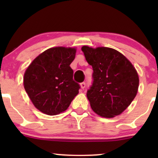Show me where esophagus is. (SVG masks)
<instances>
[{"instance_id":"1","label":"esophagus","mask_w":158,"mask_h":158,"mask_svg":"<svg viewBox=\"0 0 158 158\" xmlns=\"http://www.w3.org/2000/svg\"><path fill=\"white\" fill-rule=\"evenodd\" d=\"M80 85H81V88H82V89H84V88H85V86H86V84H85V82H81Z\"/></svg>"}]
</instances>
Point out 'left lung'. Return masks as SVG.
Segmentation results:
<instances>
[{"mask_svg":"<svg viewBox=\"0 0 158 158\" xmlns=\"http://www.w3.org/2000/svg\"><path fill=\"white\" fill-rule=\"evenodd\" d=\"M81 50L94 70L87 91L92 110L106 118L119 115L137 95L139 77L135 67L114 49L83 46Z\"/></svg>","mask_w":158,"mask_h":158,"instance_id":"1","label":"left lung"}]
</instances>
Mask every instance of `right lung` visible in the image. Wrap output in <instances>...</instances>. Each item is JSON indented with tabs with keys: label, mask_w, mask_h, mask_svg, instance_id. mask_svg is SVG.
Here are the masks:
<instances>
[{
	"label": "right lung",
	"mask_w": 158,
	"mask_h": 158,
	"mask_svg": "<svg viewBox=\"0 0 158 158\" xmlns=\"http://www.w3.org/2000/svg\"><path fill=\"white\" fill-rule=\"evenodd\" d=\"M77 50L56 47L35 58L25 71L23 86L37 109L56 115L68 109L79 94L80 85L73 81L70 64Z\"/></svg>",
	"instance_id": "obj_1"
}]
</instances>
